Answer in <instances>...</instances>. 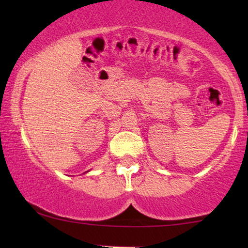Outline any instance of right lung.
I'll return each mask as SVG.
<instances>
[{
	"instance_id": "obj_1",
	"label": "right lung",
	"mask_w": 248,
	"mask_h": 248,
	"mask_svg": "<svg viewBox=\"0 0 248 248\" xmlns=\"http://www.w3.org/2000/svg\"><path fill=\"white\" fill-rule=\"evenodd\" d=\"M86 172H87V171H86Z\"/></svg>"
}]
</instances>
